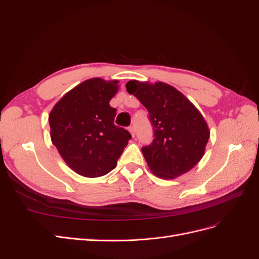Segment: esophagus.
<instances>
[{
  "label": "esophagus",
  "mask_w": 259,
  "mask_h": 259,
  "mask_svg": "<svg viewBox=\"0 0 259 259\" xmlns=\"http://www.w3.org/2000/svg\"><path fill=\"white\" fill-rule=\"evenodd\" d=\"M128 131H130V133L132 134V136L135 137V128H134V126H130Z\"/></svg>",
  "instance_id": "obj_1"
}]
</instances>
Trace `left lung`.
Returning a JSON list of instances; mask_svg holds the SVG:
<instances>
[{"mask_svg": "<svg viewBox=\"0 0 259 259\" xmlns=\"http://www.w3.org/2000/svg\"><path fill=\"white\" fill-rule=\"evenodd\" d=\"M149 112L154 139L142 151L149 168L163 179H174L189 171L205 152L209 130L204 117L183 93L163 82L126 83Z\"/></svg>", "mask_w": 259, "mask_h": 259, "instance_id": "obj_1", "label": "left lung"}]
</instances>
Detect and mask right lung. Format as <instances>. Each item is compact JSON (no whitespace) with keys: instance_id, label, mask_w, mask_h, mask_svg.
<instances>
[{"instance_id":"1","label":"right lung","mask_w":259,"mask_h":259,"mask_svg":"<svg viewBox=\"0 0 259 259\" xmlns=\"http://www.w3.org/2000/svg\"><path fill=\"white\" fill-rule=\"evenodd\" d=\"M119 81L86 80L69 91L49 115L51 139L67 165L84 177H100L112 170L132 138L115 126V108L109 103Z\"/></svg>"}]
</instances>
